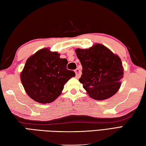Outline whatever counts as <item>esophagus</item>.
<instances>
[{"label": "esophagus", "instance_id": "1", "mask_svg": "<svg viewBox=\"0 0 146 146\" xmlns=\"http://www.w3.org/2000/svg\"><path fill=\"white\" fill-rule=\"evenodd\" d=\"M75 74H76V78H79L81 75V73H80V71L79 69L76 68V70H75Z\"/></svg>", "mask_w": 146, "mask_h": 146}]
</instances>
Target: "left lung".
Masks as SVG:
<instances>
[{
    "mask_svg": "<svg viewBox=\"0 0 146 146\" xmlns=\"http://www.w3.org/2000/svg\"><path fill=\"white\" fill-rule=\"evenodd\" d=\"M82 66L79 82L96 100L109 98L118 91L124 69L121 60L107 47L95 44L89 49L75 50Z\"/></svg>",
    "mask_w": 146,
    "mask_h": 146,
    "instance_id": "8db88e82",
    "label": "left lung"
}]
</instances>
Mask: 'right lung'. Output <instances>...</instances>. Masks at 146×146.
<instances>
[{
	"label": "right lung",
	"instance_id": "1",
	"mask_svg": "<svg viewBox=\"0 0 146 146\" xmlns=\"http://www.w3.org/2000/svg\"><path fill=\"white\" fill-rule=\"evenodd\" d=\"M68 60L48 48L38 50L26 61L20 79L28 96L36 102L50 103L61 94L64 84L75 76L67 70Z\"/></svg>",
	"mask_w": 146,
	"mask_h": 146
}]
</instances>
